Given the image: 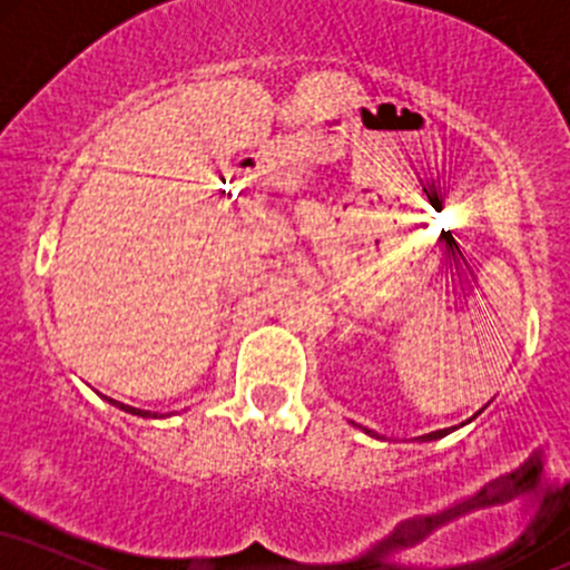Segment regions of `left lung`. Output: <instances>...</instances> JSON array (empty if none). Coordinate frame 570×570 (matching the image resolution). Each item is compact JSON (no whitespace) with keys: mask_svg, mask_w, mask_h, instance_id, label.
<instances>
[{"mask_svg":"<svg viewBox=\"0 0 570 570\" xmlns=\"http://www.w3.org/2000/svg\"><path fill=\"white\" fill-rule=\"evenodd\" d=\"M482 412V410H480ZM480 412H476V415H480ZM474 415V417H476ZM469 423V421H466ZM461 426H463V423H461ZM364 431H367V434L370 436H377V434H372V431L370 429H364ZM450 431H455V426L453 429H440V431H431V434H423V436H417V440H421V442H431V440H442V436H448L450 434Z\"/></svg>","mask_w":570,"mask_h":570,"instance_id":"8db88e82","label":"left lung"}]
</instances>
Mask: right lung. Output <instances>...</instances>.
Returning a JSON list of instances; mask_svg holds the SVG:
<instances>
[{
    "mask_svg": "<svg viewBox=\"0 0 570 570\" xmlns=\"http://www.w3.org/2000/svg\"><path fill=\"white\" fill-rule=\"evenodd\" d=\"M107 399L109 404H115V407H120V410H126V412H130V415H139V417H158V412H149V410H136V407H130V404H122V402H115V399H109V396H104Z\"/></svg>",
    "mask_w": 570,
    "mask_h": 570,
    "instance_id": "right-lung-1",
    "label": "right lung"
}]
</instances>
